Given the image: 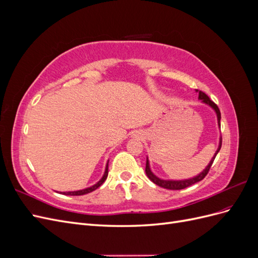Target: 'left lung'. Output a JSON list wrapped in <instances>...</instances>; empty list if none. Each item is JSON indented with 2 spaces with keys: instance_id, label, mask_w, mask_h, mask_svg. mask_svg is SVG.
Instances as JSON below:
<instances>
[{
  "instance_id": "obj_1",
  "label": "left lung",
  "mask_w": 258,
  "mask_h": 258,
  "mask_svg": "<svg viewBox=\"0 0 258 258\" xmlns=\"http://www.w3.org/2000/svg\"><path fill=\"white\" fill-rule=\"evenodd\" d=\"M197 91H198V90H197ZM199 99L202 100V102H205V103L209 104L211 107L214 108V111L216 112V115H217L218 126L221 127V112H220V108H218V106L213 102L212 100H211V99L206 95L205 92H202V91H199ZM221 147H222V139H221V141H220V146H218L217 151H216V153H215V155H214V157L212 158V160L210 161L208 167H207L204 171H202V172H201L199 175L195 176V177H192V178L184 179V181H165V179L158 178L157 176H155V175L152 173V171H151V169H150V163H148V159H147V158H146V167H145L146 175L148 176V178H150L153 183H155L156 185H158V186L162 187V188L173 189V190L184 189V188H186V187L191 186V185H194V184H196V183L200 182L201 179H204V178L206 177V175L209 173L210 168H211V166H212V163H213V161H214V159H215V157H216L217 153L220 152Z\"/></svg>"
}]
</instances>
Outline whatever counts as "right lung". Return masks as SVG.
Listing matches in <instances>:
<instances>
[{"instance_id": "add662e5", "label": "right lung", "mask_w": 258, "mask_h": 258, "mask_svg": "<svg viewBox=\"0 0 258 258\" xmlns=\"http://www.w3.org/2000/svg\"><path fill=\"white\" fill-rule=\"evenodd\" d=\"M107 174H108V165H106V168H105V172H104V175L102 176V178L100 179V181L95 184L91 187H88V188L86 189H82V190H76V191H67V192H62L63 195H68V196H82V195H85V194H88V192H91L93 190H96L98 187H100L101 185H102L104 183V181L107 177Z\"/></svg>"}]
</instances>
